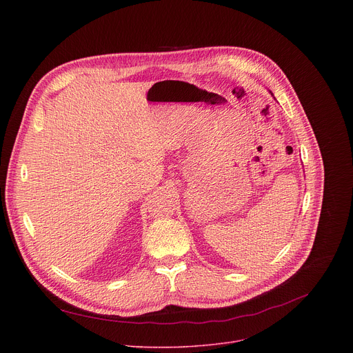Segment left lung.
I'll list each match as a JSON object with an SVG mask.
<instances>
[{
    "mask_svg": "<svg viewBox=\"0 0 353 353\" xmlns=\"http://www.w3.org/2000/svg\"><path fill=\"white\" fill-rule=\"evenodd\" d=\"M271 94H272V93H271Z\"/></svg>",
    "mask_w": 353,
    "mask_h": 353,
    "instance_id": "left-lung-1",
    "label": "left lung"
}]
</instances>
